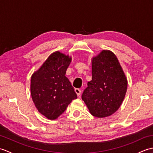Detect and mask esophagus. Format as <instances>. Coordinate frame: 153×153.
I'll list each match as a JSON object with an SVG mask.
<instances>
[{
    "label": "esophagus",
    "instance_id": "34e87169",
    "mask_svg": "<svg viewBox=\"0 0 153 153\" xmlns=\"http://www.w3.org/2000/svg\"><path fill=\"white\" fill-rule=\"evenodd\" d=\"M75 92L76 93V94H77V95L78 96V97H79V95H80V94H81V90L79 89H75Z\"/></svg>",
    "mask_w": 153,
    "mask_h": 153
}]
</instances>
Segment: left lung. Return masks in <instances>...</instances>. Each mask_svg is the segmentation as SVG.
<instances>
[{
	"instance_id": "left-lung-1",
	"label": "left lung",
	"mask_w": 153,
	"mask_h": 153,
	"mask_svg": "<svg viewBox=\"0 0 153 153\" xmlns=\"http://www.w3.org/2000/svg\"><path fill=\"white\" fill-rule=\"evenodd\" d=\"M92 80L87 83L82 98L90 113L97 118L109 116L122 105L128 80L116 55L103 50L93 57Z\"/></svg>"
}]
</instances>
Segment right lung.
Instances as JSON below:
<instances>
[{"label": "right lung", "instance_id": "1", "mask_svg": "<svg viewBox=\"0 0 153 153\" xmlns=\"http://www.w3.org/2000/svg\"><path fill=\"white\" fill-rule=\"evenodd\" d=\"M71 58L59 51L51 54L31 78V94L41 114L55 120L72 100L77 99L74 87L65 76Z\"/></svg>", "mask_w": 153, "mask_h": 153}]
</instances>
